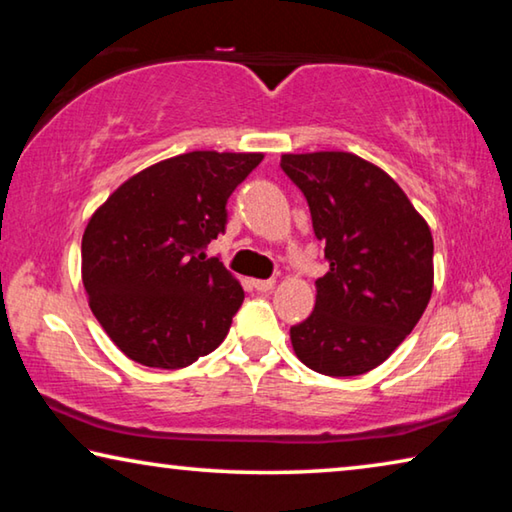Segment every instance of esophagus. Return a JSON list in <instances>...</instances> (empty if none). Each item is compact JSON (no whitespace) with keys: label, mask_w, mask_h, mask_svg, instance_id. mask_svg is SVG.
I'll return each instance as SVG.
<instances>
[{"label":"esophagus","mask_w":512,"mask_h":512,"mask_svg":"<svg viewBox=\"0 0 512 512\" xmlns=\"http://www.w3.org/2000/svg\"><path fill=\"white\" fill-rule=\"evenodd\" d=\"M253 287H255L257 291L266 293V291H271V289L275 287V280H253Z\"/></svg>","instance_id":"esophagus-1"}]
</instances>
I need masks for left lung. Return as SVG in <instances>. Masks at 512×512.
I'll return each mask as SVG.
<instances>
[{"instance_id":"obj_1","label":"left lung","mask_w":512,"mask_h":512,"mask_svg":"<svg viewBox=\"0 0 512 512\" xmlns=\"http://www.w3.org/2000/svg\"><path fill=\"white\" fill-rule=\"evenodd\" d=\"M280 167L305 194L329 262L314 311L291 327L293 352L320 375H363L391 357L429 305V223L384 169L354 153H284Z\"/></svg>"}]
</instances>
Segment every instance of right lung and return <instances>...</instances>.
Here are the masks:
<instances>
[{
	"instance_id": "obj_1",
	"label": "right lung",
	"mask_w": 512,
	"mask_h": 512,
	"mask_svg": "<svg viewBox=\"0 0 512 512\" xmlns=\"http://www.w3.org/2000/svg\"><path fill=\"white\" fill-rule=\"evenodd\" d=\"M264 153L189 151L121 183L90 216L81 277L110 341L142 366L178 370L219 348L244 289L205 246Z\"/></svg>"
}]
</instances>
